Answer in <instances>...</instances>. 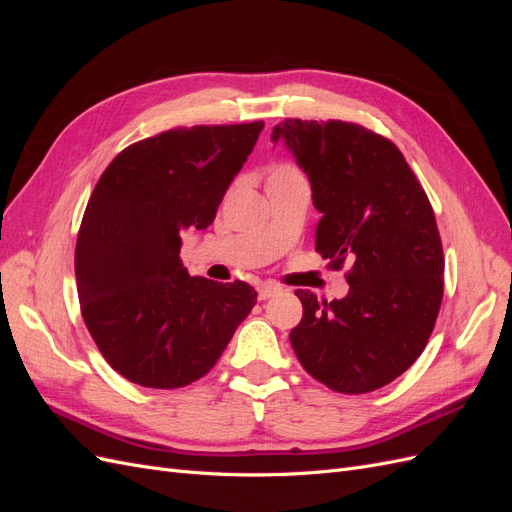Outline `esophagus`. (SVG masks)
I'll list each match as a JSON object with an SVG mask.
<instances>
[{"label":"esophagus","instance_id":"1","mask_svg":"<svg viewBox=\"0 0 512 512\" xmlns=\"http://www.w3.org/2000/svg\"><path fill=\"white\" fill-rule=\"evenodd\" d=\"M280 292V286H275V284H260L258 286V299L260 301H267V299H271L273 294H277Z\"/></svg>","mask_w":512,"mask_h":512}]
</instances>
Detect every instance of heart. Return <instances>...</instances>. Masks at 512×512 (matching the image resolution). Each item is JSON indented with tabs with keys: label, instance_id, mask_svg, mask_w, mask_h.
<instances>
[{
	"label": "heart",
	"instance_id": "obj_1",
	"mask_svg": "<svg viewBox=\"0 0 512 512\" xmlns=\"http://www.w3.org/2000/svg\"><path fill=\"white\" fill-rule=\"evenodd\" d=\"M290 179H303V175L299 173L297 168L288 166V164L275 166L271 173H269V183H273V181H290Z\"/></svg>",
	"mask_w": 512,
	"mask_h": 512
}]
</instances>
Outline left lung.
Here are the masks:
<instances>
[{
  "label": "left lung",
  "instance_id": "1",
  "mask_svg": "<svg viewBox=\"0 0 512 512\" xmlns=\"http://www.w3.org/2000/svg\"><path fill=\"white\" fill-rule=\"evenodd\" d=\"M322 213L316 252L346 273L344 299L297 290L290 344L303 369L346 395L376 391L421 356L444 292L442 241L425 190L389 138L348 121L277 123Z\"/></svg>",
  "mask_w": 512,
  "mask_h": 512
}]
</instances>
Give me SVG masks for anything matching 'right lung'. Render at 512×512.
<instances>
[{
    "label": "right lung",
    "mask_w": 512,
    "mask_h": 512,
    "mask_svg": "<svg viewBox=\"0 0 512 512\" xmlns=\"http://www.w3.org/2000/svg\"><path fill=\"white\" fill-rule=\"evenodd\" d=\"M262 121L175 128L123 149L87 203L74 271L81 314L115 371L181 389L218 363L256 305L245 282L190 277L181 232L205 230L250 156Z\"/></svg>",
    "instance_id": "obj_1"
}]
</instances>
